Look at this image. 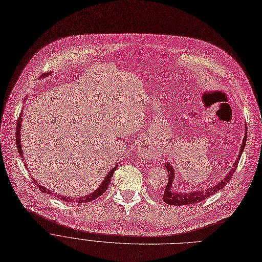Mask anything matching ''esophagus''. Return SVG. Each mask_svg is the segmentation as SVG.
<instances>
[{
    "mask_svg": "<svg viewBox=\"0 0 262 262\" xmlns=\"http://www.w3.org/2000/svg\"><path fill=\"white\" fill-rule=\"evenodd\" d=\"M159 157L158 150L154 146H141L139 148V158L143 161H148L150 159H157Z\"/></svg>",
    "mask_w": 262,
    "mask_h": 262,
    "instance_id": "34e87169",
    "label": "esophagus"
}]
</instances>
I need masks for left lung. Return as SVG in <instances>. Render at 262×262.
<instances>
[{"label":"left lung","instance_id":"obj_1","mask_svg":"<svg viewBox=\"0 0 262 262\" xmlns=\"http://www.w3.org/2000/svg\"><path fill=\"white\" fill-rule=\"evenodd\" d=\"M245 136L242 141V145L240 148V154L233 164V167L230 169L229 173L224 177V180L222 182L217 183L216 185H214L211 188H208L207 190H200V191H194V192H189V193H180V192H173L172 188V182L174 180V170L173 167L169 162L164 163V166L167 167L168 173H169V181L168 184L166 186V189H164L163 195H162V201L166 202L169 205H174V206H184V205H190V204H195V203H200L204 200H206L207 198H209L210 195H213L214 193H216L217 191L221 190L222 188H224L226 186V184L231 180V177L235 173L238 163L240 161V157L241 154L243 152V149L245 147V142H246V137H247V129H245Z\"/></svg>","mask_w":262,"mask_h":262}]
</instances>
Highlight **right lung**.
Instances as JSON below:
<instances>
[{"label":"right lung","mask_w":262,"mask_h":262,"mask_svg":"<svg viewBox=\"0 0 262 262\" xmlns=\"http://www.w3.org/2000/svg\"><path fill=\"white\" fill-rule=\"evenodd\" d=\"M21 121H22V113L20 114V116H19V119H18V122H17V125H16V142H17V147H18V152H19V154H20V156H21V158H23V153H22V148H21V140H20V127H21ZM25 164V163H24ZM26 166V164H25ZM27 167V166H26ZM116 169H117V167H115V168H113L112 169V171H110L109 173H108V175L105 177V180L103 181V183H102V185L96 189L94 192H92L91 194H88L87 196H85V198H76V199H73V198H67V196H64V195H61V194H58L57 196H58V199H60L61 201H64V202H70V203H72V202H75V203H78V204H81V203H88V202H91V201H94V200H96L98 199L99 196H101L104 192L107 190V188H108V185H109V183H110V181H112V177H113V175H114V173H115V171H116ZM34 180V178H33ZM34 183L37 185V187H39V189H40V191L41 192H46L47 194H54V195H56V193H53V192L51 191V190H49V189H46L43 186H41V185H39L36 181H34Z\"/></svg>","instance_id":"add662e5"}]
</instances>
